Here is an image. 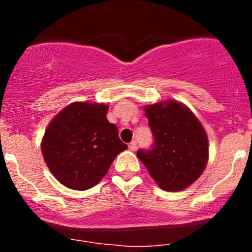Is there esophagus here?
Wrapping results in <instances>:
<instances>
[{
  "label": "esophagus",
  "instance_id": "esophagus-1",
  "mask_svg": "<svg viewBox=\"0 0 252 252\" xmlns=\"http://www.w3.org/2000/svg\"><path fill=\"white\" fill-rule=\"evenodd\" d=\"M129 149L132 150V152H135L136 149H137V143L135 142V141H132V142L129 143Z\"/></svg>",
  "mask_w": 252,
  "mask_h": 252
}]
</instances>
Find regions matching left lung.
Returning a JSON list of instances; mask_svg holds the SVG:
<instances>
[{
	"mask_svg": "<svg viewBox=\"0 0 252 252\" xmlns=\"http://www.w3.org/2000/svg\"><path fill=\"white\" fill-rule=\"evenodd\" d=\"M154 135L149 150L140 158L160 189L179 192L194 182L209 160V141L204 126L184 104L168 99L144 106Z\"/></svg>",
	"mask_w": 252,
	"mask_h": 252,
	"instance_id": "1",
	"label": "left lung"
}]
</instances>
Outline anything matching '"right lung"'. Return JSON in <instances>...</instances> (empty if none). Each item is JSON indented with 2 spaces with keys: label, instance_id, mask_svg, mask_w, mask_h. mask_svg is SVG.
<instances>
[{
  "label": "right lung",
  "instance_id": "1",
  "mask_svg": "<svg viewBox=\"0 0 252 252\" xmlns=\"http://www.w3.org/2000/svg\"><path fill=\"white\" fill-rule=\"evenodd\" d=\"M109 106L74 102L48 124L41 141L43 160L67 189L85 190L104 178L115 158L128 148L106 118Z\"/></svg>",
  "mask_w": 252,
  "mask_h": 252
}]
</instances>
